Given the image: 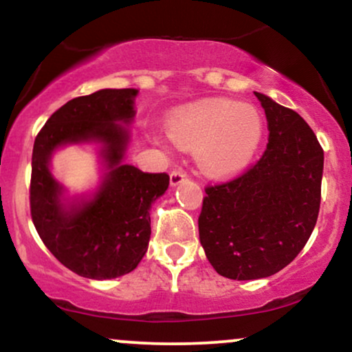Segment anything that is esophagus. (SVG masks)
I'll return each mask as SVG.
<instances>
[{"instance_id": "1", "label": "esophagus", "mask_w": 352, "mask_h": 352, "mask_svg": "<svg viewBox=\"0 0 352 352\" xmlns=\"http://www.w3.org/2000/svg\"><path fill=\"white\" fill-rule=\"evenodd\" d=\"M184 180H187V175H185V172L182 170H173L170 173V185L172 187H179Z\"/></svg>"}]
</instances>
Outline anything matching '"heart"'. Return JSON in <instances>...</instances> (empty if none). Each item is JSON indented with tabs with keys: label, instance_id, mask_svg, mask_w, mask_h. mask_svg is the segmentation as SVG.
<instances>
[{
	"label": "heart",
	"instance_id": "1",
	"mask_svg": "<svg viewBox=\"0 0 352 352\" xmlns=\"http://www.w3.org/2000/svg\"><path fill=\"white\" fill-rule=\"evenodd\" d=\"M263 116L252 104L215 100L168 122V135L179 147L195 151L205 175L230 177L253 160L263 140Z\"/></svg>",
	"mask_w": 352,
	"mask_h": 352
}]
</instances>
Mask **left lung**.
Instances as JSON below:
<instances>
[{
  "label": "left lung",
  "mask_w": 352,
  "mask_h": 352,
  "mask_svg": "<svg viewBox=\"0 0 352 352\" xmlns=\"http://www.w3.org/2000/svg\"><path fill=\"white\" fill-rule=\"evenodd\" d=\"M270 139L258 164L238 179L208 187L199 217L200 243L215 272L260 280L305 248L321 204L324 152L305 119L254 92Z\"/></svg>",
  "instance_id": "8db88e82"
}]
</instances>
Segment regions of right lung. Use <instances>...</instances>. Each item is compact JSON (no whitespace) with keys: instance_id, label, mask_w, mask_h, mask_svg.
<instances>
[{"instance_id":"1","label":"right lung","mask_w":352,"mask_h":352,"mask_svg":"<svg viewBox=\"0 0 352 352\" xmlns=\"http://www.w3.org/2000/svg\"><path fill=\"white\" fill-rule=\"evenodd\" d=\"M137 89H100L64 104L33 147L31 217L43 243L71 272L112 280L137 268L151 240V207L168 188L167 173L124 162L131 145ZM67 144H96L101 182L80 196L55 179L52 155Z\"/></svg>"}]
</instances>
